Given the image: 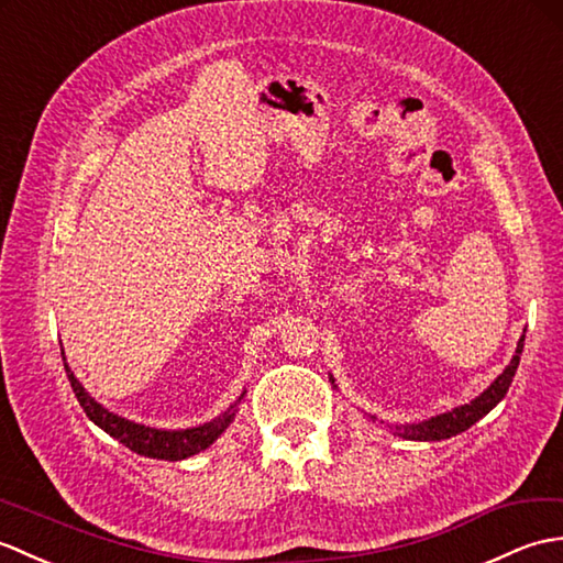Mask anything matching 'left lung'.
Returning a JSON list of instances; mask_svg holds the SVG:
<instances>
[{"label": "left lung", "mask_w": 563, "mask_h": 563, "mask_svg": "<svg viewBox=\"0 0 563 563\" xmlns=\"http://www.w3.org/2000/svg\"><path fill=\"white\" fill-rule=\"evenodd\" d=\"M522 342H526V336H520L516 354H514V358H510V364L506 366L501 376L486 387L479 397H474L470 405L455 407L451 411H445V415L431 417V419L419 421V423H402V427H395V433L402 435V439H409V441H443V439H451V435L467 431L472 423H477L484 415H489V411L498 402H501L504 395L508 393V387H510V383H514V376H516L518 364H520ZM371 419L376 421V417H371Z\"/></svg>", "instance_id": "1"}]
</instances>
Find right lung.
<instances>
[{"label":"right lung","mask_w":563,"mask_h":563,"mask_svg":"<svg viewBox=\"0 0 563 563\" xmlns=\"http://www.w3.org/2000/svg\"><path fill=\"white\" fill-rule=\"evenodd\" d=\"M62 361H65V371H67L69 383H71V390H74V395H77L79 405L84 407L86 417H89L96 427H101L106 433H110L112 439L120 441L124 448L134 451L136 455L154 457V460L176 462V460H185V457H192L197 453L207 451V448L229 429V423L235 417V407H239V402L245 395V393H241V397L235 399V405H231L217 419L202 423V427L178 429V431L152 429V427H144V423H136V421L112 415V411H108L103 405H98L96 399L84 390V385L79 383L77 376H74V371L67 366L65 349H62Z\"/></svg>","instance_id":"obj_1"}]
</instances>
